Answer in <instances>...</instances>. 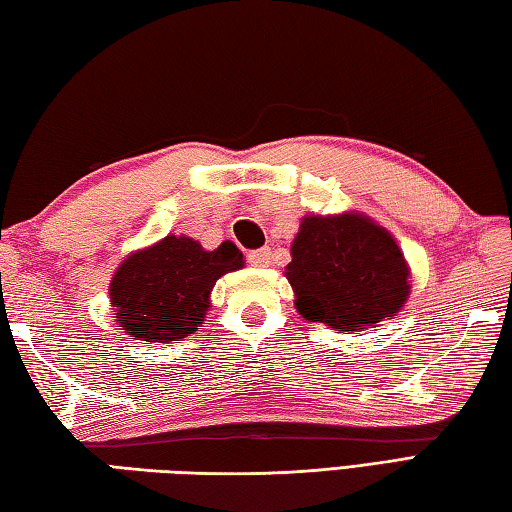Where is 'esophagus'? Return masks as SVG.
Wrapping results in <instances>:
<instances>
[{"label":"esophagus","instance_id":"34e87169","mask_svg":"<svg viewBox=\"0 0 512 512\" xmlns=\"http://www.w3.org/2000/svg\"><path fill=\"white\" fill-rule=\"evenodd\" d=\"M247 260L249 265L254 267H269V263H272V252H269V247H260V249H254V252H249Z\"/></svg>","mask_w":512,"mask_h":512}]
</instances>
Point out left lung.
<instances>
[{"instance_id":"8db88e82","label":"left lung","mask_w":512,"mask_h":512,"mask_svg":"<svg viewBox=\"0 0 512 512\" xmlns=\"http://www.w3.org/2000/svg\"><path fill=\"white\" fill-rule=\"evenodd\" d=\"M285 276L303 318L339 332L376 327L397 314L410 294L399 245L359 214L305 218Z\"/></svg>"}]
</instances>
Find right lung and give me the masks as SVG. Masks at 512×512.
Wrapping results in <instances>:
<instances>
[{"label":"right lung","mask_w":512,"mask_h":512,"mask_svg":"<svg viewBox=\"0 0 512 512\" xmlns=\"http://www.w3.org/2000/svg\"><path fill=\"white\" fill-rule=\"evenodd\" d=\"M243 267L240 249L225 240L214 252L187 236H167L129 256L111 281V303L122 330L138 341L167 343L196 332L220 276Z\"/></svg>","instance_id":"right-lung-1"}]
</instances>
